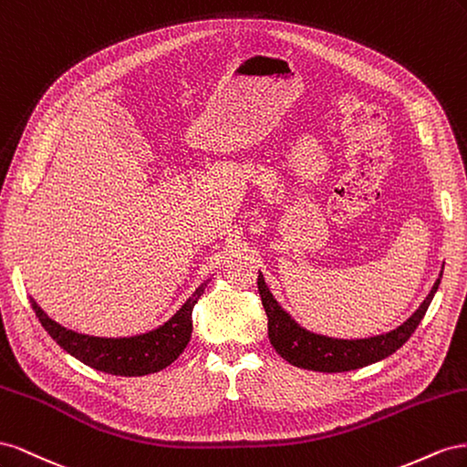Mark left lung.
I'll use <instances>...</instances> for the list:
<instances>
[{"label": "left lung", "instance_id": "left-lung-1", "mask_svg": "<svg viewBox=\"0 0 467 467\" xmlns=\"http://www.w3.org/2000/svg\"><path fill=\"white\" fill-rule=\"evenodd\" d=\"M441 279L442 272L438 275L429 296L420 303V307L412 313L401 327H397L395 330L389 332H383V335L378 337L356 340L332 338L303 328L296 318H293L285 309H282V305L275 301L270 287L265 285L262 272L258 275V291L265 315H268V337L275 352L284 359H287L291 366L337 374V371H350L376 364L379 359L388 358L401 348L422 321L434 293L438 291V285H441Z\"/></svg>", "mask_w": 467, "mask_h": 467}]
</instances>
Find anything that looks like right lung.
Instances as JSON below:
<instances>
[{
    "label": "right lung",
    "instance_id": "1",
    "mask_svg": "<svg viewBox=\"0 0 467 467\" xmlns=\"http://www.w3.org/2000/svg\"><path fill=\"white\" fill-rule=\"evenodd\" d=\"M207 284L209 279L192 293V297L164 325L142 332V335L121 338L89 337L66 328L57 321H52L33 297H29V301L38 321H41L52 340H57L60 348H64L70 356L93 369L105 371V374L139 378L168 368L185 350L193 328V305L203 296Z\"/></svg>",
    "mask_w": 467,
    "mask_h": 467
}]
</instances>
